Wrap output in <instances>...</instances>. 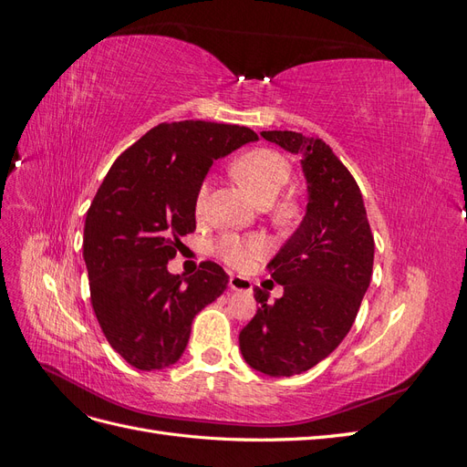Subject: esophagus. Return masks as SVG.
I'll return each mask as SVG.
<instances>
[{
	"instance_id": "34e87169",
	"label": "esophagus",
	"mask_w": 467,
	"mask_h": 467,
	"mask_svg": "<svg viewBox=\"0 0 467 467\" xmlns=\"http://www.w3.org/2000/svg\"><path fill=\"white\" fill-rule=\"evenodd\" d=\"M230 288L235 292H251V280L244 276H230Z\"/></svg>"
}]
</instances>
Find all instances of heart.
Returning <instances> with one entry per match:
<instances>
[{
  "instance_id": "b5f03b06",
  "label": "heart",
  "mask_w": 467,
  "mask_h": 467,
  "mask_svg": "<svg viewBox=\"0 0 467 467\" xmlns=\"http://www.w3.org/2000/svg\"><path fill=\"white\" fill-rule=\"evenodd\" d=\"M232 175L242 185L247 194L257 204H271L280 191L286 187L292 175V165L285 158V155L271 150V148H257L245 151L242 158H237L232 165ZM208 194V185L201 187L199 194H196V210L201 212L204 206ZM294 212L292 202H282L276 208V214L280 218H290ZM265 253V244L259 237L251 239H239L234 235L223 237L218 244V255L232 266L237 268H249Z\"/></svg>"
}]
</instances>
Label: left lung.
Wrapping results in <instances>:
<instances>
[{
	"label": "left lung",
	"instance_id": "obj_1",
	"mask_svg": "<svg viewBox=\"0 0 467 467\" xmlns=\"http://www.w3.org/2000/svg\"><path fill=\"white\" fill-rule=\"evenodd\" d=\"M298 155L307 182L306 216L266 265L282 298L259 306L239 333L245 362L266 376H296L327 358L357 319L370 286L374 235L355 177L319 138L292 130L261 132Z\"/></svg>",
	"mask_w": 467,
	"mask_h": 467
}]
</instances>
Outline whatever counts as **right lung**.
<instances>
[{
	"mask_svg": "<svg viewBox=\"0 0 467 467\" xmlns=\"http://www.w3.org/2000/svg\"><path fill=\"white\" fill-rule=\"evenodd\" d=\"M255 140L245 126L161 122L119 155L99 187L83 230L91 304L107 341L134 368L175 364L194 316L228 286L212 261L192 276L171 275L167 263L196 228V194L212 163Z\"/></svg>",
	"mask_w": 467,
	"mask_h": 467,
	"instance_id": "obj_1",
	"label": "right lung"
}]
</instances>
